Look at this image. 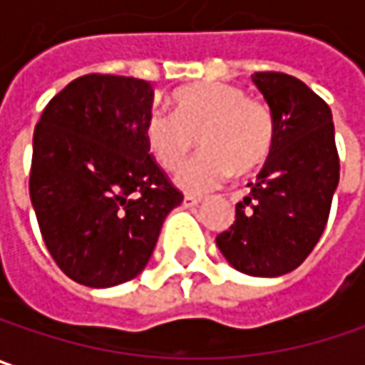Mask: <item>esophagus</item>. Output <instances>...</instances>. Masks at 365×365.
<instances>
[{"mask_svg": "<svg viewBox=\"0 0 365 365\" xmlns=\"http://www.w3.org/2000/svg\"><path fill=\"white\" fill-rule=\"evenodd\" d=\"M202 198L200 196H192V194H185L183 196V206H196V204L200 202Z\"/></svg>", "mask_w": 365, "mask_h": 365, "instance_id": "esophagus-1", "label": "esophagus"}]
</instances>
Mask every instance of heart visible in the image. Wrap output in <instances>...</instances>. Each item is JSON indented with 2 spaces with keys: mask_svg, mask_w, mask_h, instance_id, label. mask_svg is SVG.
<instances>
[{
  "mask_svg": "<svg viewBox=\"0 0 365 365\" xmlns=\"http://www.w3.org/2000/svg\"><path fill=\"white\" fill-rule=\"evenodd\" d=\"M173 113L155 109L144 121V140L163 169H180L196 146L204 150L178 173L187 192H206L267 161L274 144V118L258 98L225 82H194L171 95Z\"/></svg>",
  "mask_w": 365,
  "mask_h": 365,
  "instance_id": "1",
  "label": "heart"
}]
</instances>
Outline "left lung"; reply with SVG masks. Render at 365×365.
Returning <instances> with one entry per match:
<instances>
[{
    "label": "left lung",
    "mask_w": 365,
    "mask_h": 365,
    "mask_svg": "<svg viewBox=\"0 0 365 365\" xmlns=\"http://www.w3.org/2000/svg\"><path fill=\"white\" fill-rule=\"evenodd\" d=\"M252 80L272 111L274 144L217 246L240 272L281 277L318 244L341 167L331 107L322 98L283 72H256Z\"/></svg>",
    "instance_id": "left-lung-1"
}]
</instances>
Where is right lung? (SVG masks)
<instances>
[{
  "label": "right lung",
  "instance_id": "add662e5",
  "mask_svg": "<svg viewBox=\"0 0 365 365\" xmlns=\"http://www.w3.org/2000/svg\"><path fill=\"white\" fill-rule=\"evenodd\" d=\"M153 97L146 80L80 76L34 128L31 202L55 264L80 285L134 279L183 200L144 140Z\"/></svg>",
  "mask_w": 365,
  "mask_h": 365
}]
</instances>
